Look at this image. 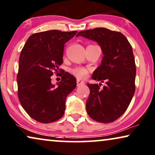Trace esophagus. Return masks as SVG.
Segmentation results:
<instances>
[{"label": "esophagus", "mask_w": 155, "mask_h": 155, "mask_svg": "<svg viewBox=\"0 0 155 155\" xmlns=\"http://www.w3.org/2000/svg\"><path fill=\"white\" fill-rule=\"evenodd\" d=\"M76 84H77V86H79L84 85V81H81V80L78 79L77 81H76Z\"/></svg>", "instance_id": "esophagus-1"}]
</instances>
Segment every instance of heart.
Returning a JSON list of instances; mask_svg holds the SVG:
<instances>
[{
  "label": "heart",
  "mask_w": 155,
  "mask_h": 155,
  "mask_svg": "<svg viewBox=\"0 0 155 155\" xmlns=\"http://www.w3.org/2000/svg\"><path fill=\"white\" fill-rule=\"evenodd\" d=\"M71 73L79 79H85L88 75V71L85 68L76 67L71 69Z\"/></svg>",
  "instance_id": "heart-1"
}]
</instances>
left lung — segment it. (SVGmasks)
<instances>
[{"label":"left lung","mask_w":155,"mask_h":155,"mask_svg":"<svg viewBox=\"0 0 155 155\" xmlns=\"http://www.w3.org/2000/svg\"><path fill=\"white\" fill-rule=\"evenodd\" d=\"M82 36L95 41L104 54L101 64L92 79L106 82L87 83L90 94L86 104L88 115L94 120L108 123L117 120L127 110L135 91L136 66L133 48L122 33L104 28L81 31Z\"/></svg>","instance_id":"1"}]
</instances>
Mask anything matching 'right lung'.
<instances>
[{
	"label": "right lung",
	"instance_id": "add662e5",
	"mask_svg": "<svg viewBox=\"0 0 155 155\" xmlns=\"http://www.w3.org/2000/svg\"><path fill=\"white\" fill-rule=\"evenodd\" d=\"M77 31L52 30L35 33L28 39L19 59L18 95L26 113L42 123L54 122L63 116L68 95L75 88V77L60 69L61 81L51 82L54 71L63 62L64 44Z\"/></svg>",
	"mask_w": 155,
	"mask_h": 155
}]
</instances>
